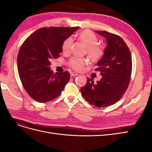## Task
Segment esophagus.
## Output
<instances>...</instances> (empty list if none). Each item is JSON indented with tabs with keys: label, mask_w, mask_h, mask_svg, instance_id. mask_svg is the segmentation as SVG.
Segmentation results:
<instances>
[{
	"label": "esophagus",
	"mask_w": 152,
	"mask_h": 152,
	"mask_svg": "<svg viewBox=\"0 0 152 152\" xmlns=\"http://www.w3.org/2000/svg\"><path fill=\"white\" fill-rule=\"evenodd\" d=\"M70 75H71V77H74V76L79 75V74H78L77 73H75V72H71Z\"/></svg>",
	"instance_id": "obj_1"
}]
</instances>
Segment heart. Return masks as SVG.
<instances>
[{"label":"heart","mask_w":152,"mask_h":152,"mask_svg":"<svg viewBox=\"0 0 152 152\" xmlns=\"http://www.w3.org/2000/svg\"><path fill=\"white\" fill-rule=\"evenodd\" d=\"M78 38L86 46V53L89 59L93 62H97L103 58L104 54V49L102 45L98 44V38L93 32L90 30H85L80 31L78 34ZM73 44L71 37L66 39L62 45L63 53H67L70 51ZM88 59L84 58L73 57L68 61V65L73 70L80 71L84 66L88 63Z\"/></svg>","instance_id":"obj_1"}]
</instances>
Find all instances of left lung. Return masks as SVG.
Returning <instances> with one entry per match:
<instances>
[{
    "mask_svg": "<svg viewBox=\"0 0 152 152\" xmlns=\"http://www.w3.org/2000/svg\"><path fill=\"white\" fill-rule=\"evenodd\" d=\"M107 39V45L103 58L97 63L102 78L94 84L87 79L80 91L91 104L104 108L117 103L125 93L130 82L132 72L131 54L120 36L106 31H96Z\"/></svg>",
    "mask_w": 152,
    "mask_h": 152,
    "instance_id": "left-lung-1",
    "label": "left lung"
}]
</instances>
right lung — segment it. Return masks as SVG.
I'll list each match as a JSON object with an SVG mask.
<instances>
[{
	"mask_svg": "<svg viewBox=\"0 0 152 152\" xmlns=\"http://www.w3.org/2000/svg\"><path fill=\"white\" fill-rule=\"evenodd\" d=\"M79 27H44L35 31L22 44L17 58L18 70L24 89L39 103L61 94L70 78L66 71L54 73L50 60L59 57L62 45Z\"/></svg>",
	"mask_w": 152,
	"mask_h": 152,
	"instance_id": "1",
	"label": "right lung"
}]
</instances>
